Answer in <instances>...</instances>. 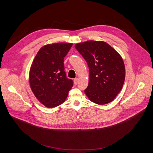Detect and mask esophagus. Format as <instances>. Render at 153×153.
I'll return each mask as SVG.
<instances>
[{"label":"esophagus","mask_w":153,"mask_h":153,"mask_svg":"<svg viewBox=\"0 0 153 153\" xmlns=\"http://www.w3.org/2000/svg\"><path fill=\"white\" fill-rule=\"evenodd\" d=\"M78 81H79L78 78H75V79H74V84L77 85L78 83Z\"/></svg>","instance_id":"obj_1"}]
</instances>
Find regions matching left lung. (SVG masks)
Returning a JSON list of instances; mask_svg holds the SVG:
<instances>
[{"label":"left lung","instance_id":"8db88e82","mask_svg":"<svg viewBox=\"0 0 153 153\" xmlns=\"http://www.w3.org/2000/svg\"><path fill=\"white\" fill-rule=\"evenodd\" d=\"M75 47L89 69V85L84 91L90 101L98 105L109 103L123 86L126 71L122 57L107 43L87 41Z\"/></svg>","mask_w":153,"mask_h":153}]
</instances>
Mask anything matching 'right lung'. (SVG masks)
I'll return each instance as SVG.
<instances>
[{
  "instance_id": "add662e5",
  "label": "right lung",
  "mask_w": 153,
  "mask_h": 153,
  "mask_svg": "<svg viewBox=\"0 0 153 153\" xmlns=\"http://www.w3.org/2000/svg\"><path fill=\"white\" fill-rule=\"evenodd\" d=\"M73 45L69 43L48 44L41 47L29 71V84L36 98L47 108L61 105L73 85L66 77L64 58Z\"/></svg>"
}]
</instances>
